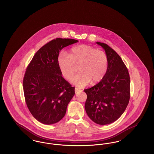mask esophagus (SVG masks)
I'll list each match as a JSON object with an SVG mask.
<instances>
[{
	"mask_svg": "<svg viewBox=\"0 0 154 154\" xmlns=\"http://www.w3.org/2000/svg\"><path fill=\"white\" fill-rule=\"evenodd\" d=\"M79 92H81L80 89L77 88H75V94H77V93Z\"/></svg>",
	"mask_w": 154,
	"mask_h": 154,
	"instance_id": "34e87169",
	"label": "esophagus"
}]
</instances>
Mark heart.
<instances>
[{"mask_svg": "<svg viewBox=\"0 0 154 154\" xmlns=\"http://www.w3.org/2000/svg\"><path fill=\"white\" fill-rule=\"evenodd\" d=\"M57 62L60 73L67 80L73 77L79 67L80 73L71 81L79 87H84L91 82L92 84L100 82L107 73L109 65L104 52L85 45L72 48L69 55L60 52Z\"/></svg>", "mask_w": 154, "mask_h": 154, "instance_id": "b5f03b06", "label": "heart"}]
</instances>
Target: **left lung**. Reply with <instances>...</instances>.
Returning a JSON list of instances; mask_svg holds the SVG:
<instances>
[{
    "label": "left lung",
    "mask_w": 154,
    "mask_h": 154,
    "mask_svg": "<svg viewBox=\"0 0 154 154\" xmlns=\"http://www.w3.org/2000/svg\"><path fill=\"white\" fill-rule=\"evenodd\" d=\"M108 57L107 73L92 88L84 89L87 95L86 112L97 124H110L124 113L130 99V77L122 59L107 44L100 42Z\"/></svg>",
    "instance_id": "8db88e82"
}]
</instances>
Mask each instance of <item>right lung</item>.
<instances>
[{
	"instance_id": "right-lung-1",
	"label": "right lung",
	"mask_w": 154,
	"mask_h": 154,
	"mask_svg": "<svg viewBox=\"0 0 154 154\" xmlns=\"http://www.w3.org/2000/svg\"><path fill=\"white\" fill-rule=\"evenodd\" d=\"M78 42L52 40L37 51L26 69L23 80L25 102L33 117L42 124L60 121L75 94L74 87L62 77L57 60L62 48Z\"/></svg>"
}]
</instances>
